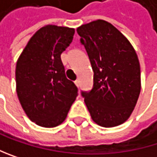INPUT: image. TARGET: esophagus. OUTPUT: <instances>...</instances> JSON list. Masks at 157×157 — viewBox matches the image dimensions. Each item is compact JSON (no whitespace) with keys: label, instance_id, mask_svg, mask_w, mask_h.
<instances>
[{"label":"esophagus","instance_id":"1","mask_svg":"<svg viewBox=\"0 0 157 157\" xmlns=\"http://www.w3.org/2000/svg\"><path fill=\"white\" fill-rule=\"evenodd\" d=\"M75 84H76L77 86H79V79H77V80L75 81Z\"/></svg>","mask_w":157,"mask_h":157}]
</instances>
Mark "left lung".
Segmentation results:
<instances>
[{
    "label": "left lung",
    "instance_id": "left-lung-1",
    "mask_svg": "<svg viewBox=\"0 0 157 157\" xmlns=\"http://www.w3.org/2000/svg\"><path fill=\"white\" fill-rule=\"evenodd\" d=\"M94 70V86L82 92L93 121L103 127L124 124L140 96V66L136 50L111 23L97 19L78 27Z\"/></svg>",
    "mask_w": 157,
    "mask_h": 157
}]
</instances>
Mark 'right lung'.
I'll list each match as a JSON object with an SVG mask.
<instances>
[{
    "label": "right lung",
    "instance_id": "1",
    "mask_svg": "<svg viewBox=\"0 0 157 157\" xmlns=\"http://www.w3.org/2000/svg\"><path fill=\"white\" fill-rule=\"evenodd\" d=\"M74 33L73 28L46 25L31 37L17 59V97L29 119L37 125L61 124L76 100L78 88L67 79L61 60Z\"/></svg>",
    "mask_w": 157,
    "mask_h": 157
}]
</instances>
